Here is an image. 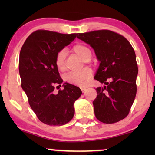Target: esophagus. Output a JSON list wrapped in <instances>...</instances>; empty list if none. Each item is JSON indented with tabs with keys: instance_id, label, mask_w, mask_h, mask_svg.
Returning <instances> with one entry per match:
<instances>
[{
	"instance_id": "obj_1",
	"label": "esophagus",
	"mask_w": 155,
	"mask_h": 155,
	"mask_svg": "<svg viewBox=\"0 0 155 155\" xmlns=\"http://www.w3.org/2000/svg\"><path fill=\"white\" fill-rule=\"evenodd\" d=\"M81 90H82V92H84V91L86 90V88H81Z\"/></svg>"
}]
</instances>
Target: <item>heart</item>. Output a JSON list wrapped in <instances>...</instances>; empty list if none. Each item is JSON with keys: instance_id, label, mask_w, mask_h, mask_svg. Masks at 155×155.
I'll list each match as a JSON object with an SVG mask.
<instances>
[{"instance_id": "heart-1", "label": "heart", "mask_w": 155, "mask_h": 155, "mask_svg": "<svg viewBox=\"0 0 155 155\" xmlns=\"http://www.w3.org/2000/svg\"><path fill=\"white\" fill-rule=\"evenodd\" d=\"M72 51L76 55L80 57L84 61H90L92 57V51L90 48L84 44H76L72 48ZM65 58H66V54L64 50L59 51L56 54V58H55V64L59 71H63L65 69ZM92 75V70L90 68H85L78 72L68 73L65 76V80L73 85L84 87L87 85Z\"/></svg>"}]
</instances>
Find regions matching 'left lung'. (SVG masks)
Segmentation results:
<instances>
[{"label":"left lung","instance_id":"left-lung-1","mask_svg":"<svg viewBox=\"0 0 155 155\" xmlns=\"http://www.w3.org/2000/svg\"><path fill=\"white\" fill-rule=\"evenodd\" d=\"M78 38L94 50L100 63L94 78L106 84L96 89L95 116L104 124L120 121L128 115L136 95L138 68L134 49L124 36L108 29L78 33Z\"/></svg>","mask_w":155,"mask_h":155}]
</instances>
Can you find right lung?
Instances as JSON below:
<instances>
[{
    "instance_id": "right-lung-1",
    "label": "right lung",
    "mask_w": 155,
    "mask_h": 155,
    "mask_svg": "<svg viewBox=\"0 0 155 155\" xmlns=\"http://www.w3.org/2000/svg\"><path fill=\"white\" fill-rule=\"evenodd\" d=\"M77 34L65 35L37 30L27 37L21 48L19 73L21 86L40 121L48 126H63L73 118L74 102L82 94L79 87L65 82L54 94L63 80L55 64L56 54L75 39Z\"/></svg>"
}]
</instances>
